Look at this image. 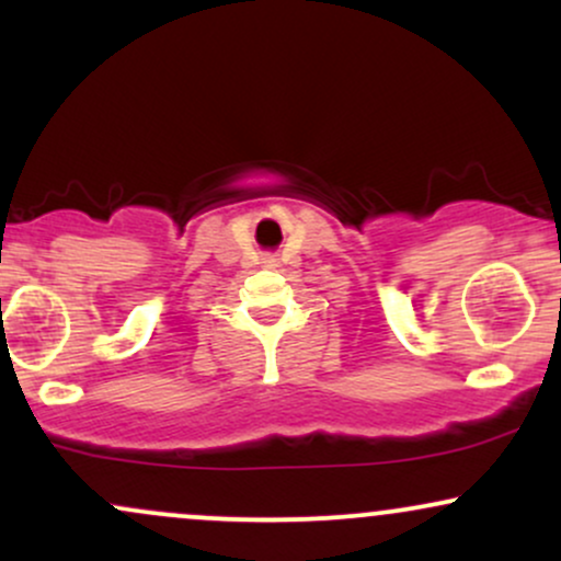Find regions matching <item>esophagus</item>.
I'll return each mask as SVG.
<instances>
[{"mask_svg": "<svg viewBox=\"0 0 561 561\" xmlns=\"http://www.w3.org/2000/svg\"><path fill=\"white\" fill-rule=\"evenodd\" d=\"M268 263H276V259H268Z\"/></svg>", "mask_w": 561, "mask_h": 561, "instance_id": "esophagus-1", "label": "esophagus"}]
</instances>
